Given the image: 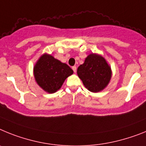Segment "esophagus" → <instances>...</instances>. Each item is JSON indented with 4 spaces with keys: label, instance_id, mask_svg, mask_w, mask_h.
Returning a JSON list of instances; mask_svg holds the SVG:
<instances>
[{
    "label": "esophagus",
    "instance_id": "obj_1",
    "mask_svg": "<svg viewBox=\"0 0 146 146\" xmlns=\"http://www.w3.org/2000/svg\"><path fill=\"white\" fill-rule=\"evenodd\" d=\"M72 69H73V72H74V73H76L77 68L76 67V66H73V67H72Z\"/></svg>",
    "mask_w": 146,
    "mask_h": 146
}]
</instances>
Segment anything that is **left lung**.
Here are the masks:
<instances>
[{
    "label": "left lung",
    "instance_id": "1",
    "mask_svg": "<svg viewBox=\"0 0 146 146\" xmlns=\"http://www.w3.org/2000/svg\"><path fill=\"white\" fill-rule=\"evenodd\" d=\"M77 74L86 88L92 92L104 90L111 76V68L104 58L94 54H90L84 63L78 67Z\"/></svg>",
    "mask_w": 146,
    "mask_h": 146
}]
</instances>
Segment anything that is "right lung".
Returning a JSON list of instances; mask_svg holds the SVG:
<instances>
[{
  "label": "right lung",
  "instance_id": "right-lung-1",
  "mask_svg": "<svg viewBox=\"0 0 146 146\" xmlns=\"http://www.w3.org/2000/svg\"><path fill=\"white\" fill-rule=\"evenodd\" d=\"M34 72L39 86L49 93L59 90L66 78L73 73L68 64L48 54L40 58L35 66Z\"/></svg>",
  "mask_w": 146,
  "mask_h": 146
}]
</instances>
